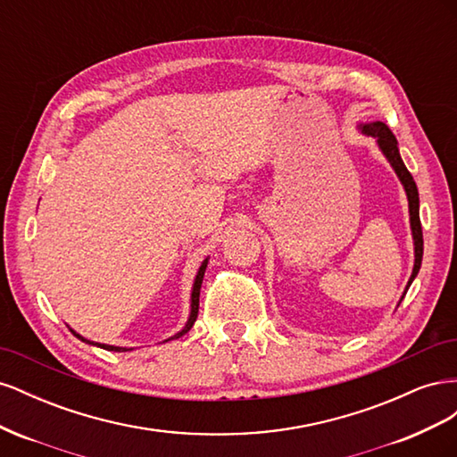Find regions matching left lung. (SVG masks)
<instances>
[{
    "mask_svg": "<svg viewBox=\"0 0 457 457\" xmlns=\"http://www.w3.org/2000/svg\"><path fill=\"white\" fill-rule=\"evenodd\" d=\"M361 133L373 137L376 139L381 154L386 158V162L391 163V168L395 170L396 177L400 179V183L404 187L406 198H408V212H410V228H411V238H413V269H411V276L406 284V289L400 301L404 299L408 287L411 286L413 278H416L420 269H421V259H423V232H421V220H420V195H418V187L416 181H413L411 173L406 170V165L400 158L398 152V143L396 137L393 135V131L385 126L383 121H370V123H361L358 126ZM400 305V303H398Z\"/></svg>",
    "mask_w": 457,
    "mask_h": 457,
    "instance_id": "obj_1",
    "label": "left lung"
}]
</instances>
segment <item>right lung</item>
I'll list each match as a JSON object with an SVG mask.
<instances>
[{"label": "right lung", "instance_id": "1", "mask_svg": "<svg viewBox=\"0 0 457 457\" xmlns=\"http://www.w3.org/2000/svg\"><path fill=\"white\" fill-rule=\"evenodd\" d=\"M207 261H210V257H205L204 261H202V265H200V269H198V272H196V278H195V284H192V294H190V314H188V320H187V324L183 326V329L181 331H177L175 336H171L170 339H165V341H171V339H179V337H183L187 331L195 326V322H196V318H198V305H200V287H202V280H204V274H205V267H207ZM72 334L78 337V339H81L84 343H89V345H96V347H101V349H106V351H114V353H126V351H133V349H128V347H116V345H104V343H95V341H89V339H86V337H81L79 334H76L74 329H71Z\"/></svg>", "mask_w": 457, "mask_h": 457}]
</instances>
